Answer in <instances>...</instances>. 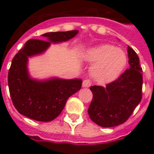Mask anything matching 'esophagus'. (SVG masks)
Instances as JSON below:
<instances>
[{
    "label": "esophagus",
    "mask_w": 154,
    "mask_h": 154,
    "mask_svg": "<svg viewBox=\"0 0 154 154\" xmlns=\"http://www.w3.org/2000/svg\"><path fill=\"white\" fill-rule=\"evenodd\" d=\"M91 86V82L89 79H86L82 82V87H90Z\"/></svg>",
    "instance_id": "esophagus-1"
}]
</instances>
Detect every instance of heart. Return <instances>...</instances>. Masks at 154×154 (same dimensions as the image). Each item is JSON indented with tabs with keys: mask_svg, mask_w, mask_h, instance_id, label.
<instances>
[{
	"mask_svg": "<svg viewBox=\"0 0 154 154\" xmlns=\"http://www.w3.org/2000/svg\"><path fill=\"white\" fill-rule=\"evenodd\" d=\"M83 57L87 62L95 63L91 74L100 83H109L116 80L122 74L128 62L125 51L110 44L91 48Z\"/></svg>",
	"mask_w": 154,
	"mask_h": 154,
	"instance_id": "obj_1",
	"label": "heart"
}]
</instances>
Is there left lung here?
Returning a JSON list of instances; mask_svg holds the SVG:
<instances>
[{
	"label": "left lung",
	"mask_w": 154,
	"mask_h": 154,
	"mask_svg": "<svg viewBox=\"0 0 154 154\" xmlns=\"http://www.w3.org/2000/svg\"><path fill=\"white\" fill-rule=\"evenodd\" d=\"M129 68L106 87L92 86L93 94L88 108L91 119L101 127L125 123L142 100L143 75L139 56L128 46Z\"/></svg>",
	"instance_id": "left-lung-1"
}]
</instances>
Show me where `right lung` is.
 Listing matches in <instances>:
<instances>
[{"label": "right lung", "mask_w": 154, "mask_h": 154, "mask_svg": "<svg viewBox=\"0 0 154 154\" xmlns=\"http://www.w3.org/2000/svg\"><path fill=\"white\" fill-rule=\"evenodd\" d=\"M77 33L78 30L46 33L42 36L47 40L29 39L15 54L9 69L8 86L13 105L19 113L37 121H51L60 115L67 99L80 90L81 79L37 81L29 77L27 69L29 57L44 53L52 42L69 40Z\"/></svg>", "instance_id": "add662e5"}]
</instances>
